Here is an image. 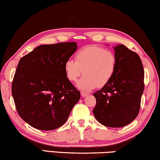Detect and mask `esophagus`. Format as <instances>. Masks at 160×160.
Segmentation results:
<instances>
[{"mask_svg":"<svg viewBox=\"0 0 160 160\" xmlns=\"http://www.w3.org/2000/svg\"><path fill=\"white\" fill-rule=\"evenodd\" d=\"M88 94H89V93H88V92H81V95H82V97H87V96L88 95Z\"/></svg>","mask_w":160,"mask_h":160,"instance_id":"1","label":"esophagus"}]
</instances>
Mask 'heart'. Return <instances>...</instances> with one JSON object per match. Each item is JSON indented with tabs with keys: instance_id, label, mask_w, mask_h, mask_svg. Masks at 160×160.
Here are the masks:
<instances>
[{
	"instance_id": "heart-1",
	"label": "heart",
	"mask_w": 160,
	"mask_h": 160,
	"mask_svg": "<svg viewBox=\"0 0 160 160\" xmlns=\"http://www.w3.org/2000/svg\"><path fill=\"white\" fill-rule=\"evenodd\" d=\"M74 57L75 61L68 59L65 62V74L70 82H76L83 71L84 76L78 83V87L83 91L105 87L116 73V54L102 46H84L78 49Z\"/></svg>"
}]
</instances>
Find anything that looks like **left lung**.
<instances>
[{
  "label": "left lung",
  "instance_id": "obj_1",
  "mask_svg": "<svg viewBox=\"0 0 160 160\" xmlns=\"http://www.w3.org/2000/svg\"><path fill=\"white\" fill-rule=\"evenodd\" d=\"M116 73L110 82L94 92L96 119L109 127H122L133 122L140 109L144 89V72L141 58L124 45L115 46Z\"/></svg>",
  "mask_w": 160,
  "mask_h": 160
}]
</instances>
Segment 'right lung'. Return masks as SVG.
Wrapping results in <instances>:
<instances>
[{"label":"right lung","mask_w":160,"mask_h":160,"mask_svg":"<svg viewBox=\"0 0 160 160\" xmlns=\"http://www.w3.org/2000/svg\"><path fill=\"white\" fill-rule=\"evenodd\" d=\"M77 49L76 42L41 45L19 61L12 95L19 116L31 127L58 128L79 100L80 92L64 72L65 62Z\"/></svg>","instance_id":"obj_1"}]
</instances>
